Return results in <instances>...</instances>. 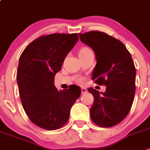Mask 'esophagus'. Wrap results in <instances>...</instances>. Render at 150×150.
Segmentation results:
<instances>
[{"label":"esophagus","instance_id":"obj_1","mask_svg":"<svg viewBox=\"0 0 150 150\" xmlns=\"http://www.w3.org/2000/svg\"><path fill=\"white\" fill-rule=\"evenodd\" d=\"M81 91H82V94H85V93H86L88 91L87 89L85 88H81Z\"/></svg>","mask_w":150,"mask_h":150}]
</instances>
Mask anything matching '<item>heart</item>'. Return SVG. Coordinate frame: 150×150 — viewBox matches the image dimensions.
Listing matches in <instances>:
<instances>
[{
    "label": "heart",
    "instance_id": "b5f03b06",
    "mask_svg": "<svg viewBox=\"0 0 150 150\" xmlns=\"http://www.w3.org/2000/svg\"><path fill=\"white\" fill-rule=\"evenodd\" d=\"M91 50L90 48L87 47H83L80 48V50H79V53H84V52L88 51V50ZM78 82H80V83H82L83 82V79H79Z\"/></svg>",
    "mask_w": 150,
    "mask_h": 150
}]
</instances>
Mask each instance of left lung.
Returning a JSON list of instances; mask_svg holds the SVG:
<instances>
[{"label":"left lung","mask_w":150,"mask_h":150,"mask_svg":"<svg viewBox=\"0 0 150 150\" xmlns=\"http://www.w3.org/2000/svg\"><path fill=\"white\" fill-rule=\"evenodd\" d=\"M79 35L95 53L91 79L106 86L103 93L88 88L94 97L91 118L100 127H112L128 115L134 101L136 70L131 54L120 40L105 33L90 31Z\"/></svg>","instance_id":"obj_1"}]
</instances>
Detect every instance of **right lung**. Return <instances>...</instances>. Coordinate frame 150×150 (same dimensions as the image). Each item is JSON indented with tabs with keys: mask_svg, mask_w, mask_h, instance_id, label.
Masks as SVG:
<instances>
[{
	"mask_svg": "<svg viewBox=\"0 0 150 150\" xmlns=\"http://www.w3.org/2000/svg\"><path fill=\"white\" fill-rule=\"evenodd\" d=\"M78 41L76 33L42 35L21 55L16 76L21 100L29 119L40 128H62L80 97L79 86L72 85L69 89L58 91L54 86L55 75Z\"/></svg>",
	"mask_w": 150,
	"mask_h": 150,
	"instance_id": "right-lung-1",
	"label": "right lung"
}]
</instances>
